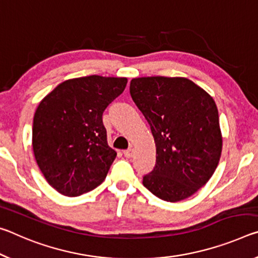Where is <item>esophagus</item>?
Wrapping results in <instances>:
<instances>
[{"instance_id": "obj_1", "label": "esophagus", "mask_w": 258, "mask_h": 258, "mask_svg": "<svg viewBox=\"0 0 258 258\" xmlns=\"http://www.w3.org/2000/svg\"><path fill=\"white\" fill-rule=\"evenodd\" d=\"M123 154H124L125 158H133V157H134V150H133V149L125 150V151L123 152Z\"/></svg>"}]
</instances>
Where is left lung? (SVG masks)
Masks as SVG:
<instances>
[{
    "mask_svg": "<svg viewBox=\"0 0 258 258\" xmlns=\"http://www.w3.org/2000/svg\"><path fill=\"white\" fill-rule=\"evenodd\" d=\"M130 95L149 122L157 147L144 186L168 202L186 199L210 179L222 153L213 97L185 78L133 79Z\"/></svg>",
    "mask_w": 258,
    "mask_h": 258,
    "instance_id": "1",
    "label": "left lung"
}]
</instances>
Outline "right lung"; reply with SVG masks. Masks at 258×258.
Wrapping results in <instances>:
<instances>
[{"label": "right lung", "instance_id": "1", "mask_svg": "<svg viewBox=\"0 0 258 258\" xmlns=\"http://www.w3.org/2000/svg\"><path fill=\"white\" fill-rule=\"evenodd\" d=\"M125 78L67 80L42 99L33 121V151L42 174L66 197L106 178L116 152L108 146L103 113L123 92Z\"/></svg>", "mask_w": 258, "mask_h": 258}]
</instances>
